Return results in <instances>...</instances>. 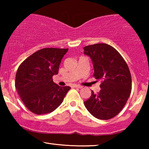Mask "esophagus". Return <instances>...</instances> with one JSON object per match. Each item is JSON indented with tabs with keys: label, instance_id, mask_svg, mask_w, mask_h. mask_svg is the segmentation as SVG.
Wrapping results in <instances>:
<instances>
[{
	"label": "esophagus",
	"instance_id": "34e87169",
	"mask_svg": "<svg viewBox=\"0 0 149 149\" xmlns=\"http://www.w3.org/2000/svg\"><path fill=\"white\" fill-rule=\"evenodd\" d=\"M73 87H77V88H82V86L79 85H73Z\"/></svg>",
	"mask_w": 149,
	"mask_h": 149
}]
</instances>
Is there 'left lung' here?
Listing matches in <instances>:
<instances>
[{"instance_id": "8db88e82", "label": "left lung", "mask_w": 149, "mask_h": 149, "mask_svg": "<svg viewBox=\"0 0 149 149\" xmlns=\"http://www.w3.org/2000/svg\"><path fill=\"white\" fill-rule=\"evenodd\" d=\"M83 49L92 61L93 77L102 81L100 92L91 91L90 97L84 102L85 107L97 119H110L123 109L131 93L129 68L121 54L109 45H91Z\"/></svg>"}]
</instances>
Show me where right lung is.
I'll return each instance as SVG.
<instances>
[{
  "instance_id": "obj_1",
  "label": "right lung",
  "mask_w": 149,
  "mask_h": 149,
  "mask_svg": "<svg viewBox=\"0 0 149 149\" xmlns=\"http://www.w3.org/2000/svg\"><path fill=\"white\" fill-rule=\"evenodd\" d=\"M68 49L44 48L20 64L15 76V88L27 109L36 115L52 113L60 106L70 87L53 81Z\"/></svg>"
}]
</instances>
